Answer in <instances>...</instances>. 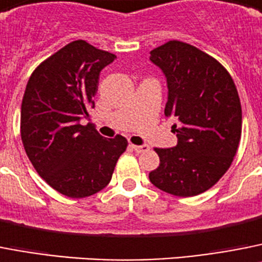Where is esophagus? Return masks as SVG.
I'll use <instances>...</instances> for the list:
<instances>
[{
    "instance_id": "obj_1",
    "label": "esophagus",
    "mask_w": 262,
    "mask_h": 262,
    "mask_svg": "<svg viewBox=\"0 0 262 262\" xmlns=\"http://www.w3.org/2000/svg\"><path fill=\"white\" fill-rule=\"evenodd\" d=\"M132 149L137 153H144V151H147L149 150V146L147 145H130Z\"/></svg>"
}]
</instances>
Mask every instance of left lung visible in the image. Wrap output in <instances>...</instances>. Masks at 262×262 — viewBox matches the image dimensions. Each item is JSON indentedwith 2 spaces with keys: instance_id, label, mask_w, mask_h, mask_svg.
<instances>
[{
  "instance_id": "obj_1",
  "label": "left lung",
  "mask_w": 262,
  "mask_h": 262,
  "mask_svg": "<svg viewBox=\"0 0 262 262\" xmlns=\"http://www.w3.org/2000/svg\"><path fill=\"white\" fill-rule=\"evenodd\" d=\"M167 84L165 115L172 117L177 146L156 149V187L175 196L202 194L226 174L241 137V104L231 75L196 47L170 40L150 51Z\"/></svg>"
}]
</instances>
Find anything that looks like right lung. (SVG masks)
I'll use <instances>...</instances> for the list:
<instances>
[{
  "mask_svg": "<svg viewBox=\"0 0 262 262\" xmlns=\"http://www.w3.org/2000/svg\"><path fill=\"white\" fill-rule=\"evenodd\" d=\"M116 55L75 40L36 67L21 106V137L38 174L60 194L87 198L103 190L128 141L103 137L90 120L100 72Z\"/></svg>",
  "mask_w": 262,
  "mask_h": 262,
  "instance_id": "1",
  "label": "right lung"
}]
</instances>
